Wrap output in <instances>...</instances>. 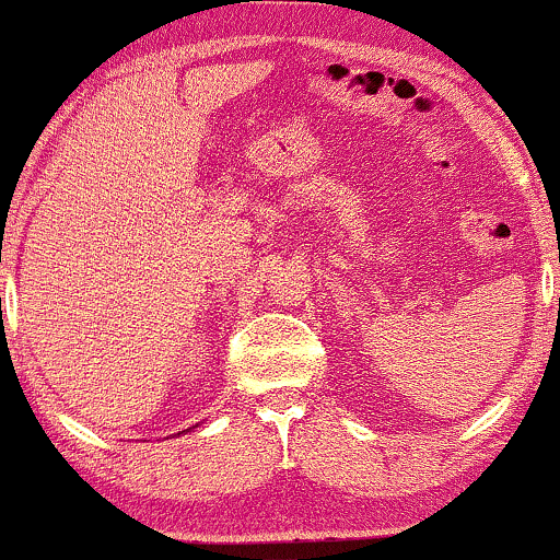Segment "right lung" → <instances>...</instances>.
Wrapping results in <instances>:
<instances>
[{"label": "right lung", "instance_id": "add662e5", "mask_svg": "<svg viewBox=\"0 0 560 560\" xmlns=\"http://www.w3.org/2000/svg\"><path fill=\"white\" fill-rule=\"evenodd\" d=\"M191 429H195V427H191Z\"/></svg>", "mask_w": 560, "mask_h": 560}]
</instances>
